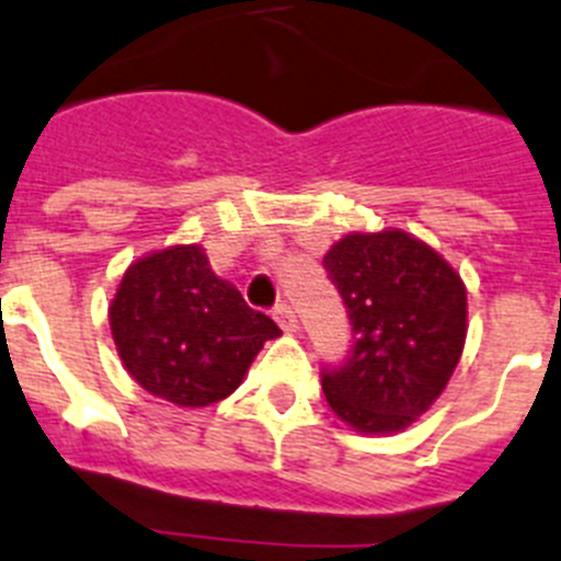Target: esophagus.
<instances>
[{"label":"esophagus","mask_w":561,"mask_h":561,"mask_svg":"<svg viewBox=\"0 0 561 561\" xmlns=\"http://www.w3.org/2000/svg\"><path fill=\"white\" fill-rule=\"evenodd\" d=\"M275 320L277 327L284 329V332H298V314H295V309H291L289 304H277L275 306Z\"/></svg>","instance_id":"1"}]
</instances>
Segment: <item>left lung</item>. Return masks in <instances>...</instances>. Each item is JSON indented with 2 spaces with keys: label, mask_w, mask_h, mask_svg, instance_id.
Here are the masks:
<instances>
[{
  "label": "left lung",
  "mask_w": 561,
  "mask_h": 561,
  "mask_svg": "<svg viewBox=\"0 0 561 561\" xmlns=\"http://www.w3.org/2000/svg\"><path fill=\"white\" fill-rule=\"evenodd\" d=\"M323 266L354 334L343 366L323 368L329 405L363 434L409 428L443 394L466 346V284L403 229L346 234Z\"/></svg>",
  "instance_id": "1"
}]
</instances>
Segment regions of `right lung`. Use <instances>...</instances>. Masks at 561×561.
Wrapping results in <instances>:
<instances>
[{"label":"right lung","mask_w":561,"mask_h":561,"mask_svg":"<svg viewBox=\"0 0 561 561\" xmlns=\"http://www.w3.org/2000/svg\"><path fill=\"white\" fill-rule=\"evenodd\" d=\"M110 329L133 380L181 409L232 394L263 343L280 334L209 270L195 243L130 263L110 304Z\"/></svg>","instance_id":"add662e5"}]
</instances>
